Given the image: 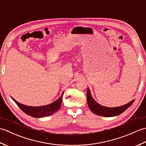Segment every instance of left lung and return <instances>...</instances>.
Masks as SVG:
<instances>
[{"label": "left lung", "instance_id": "left-lung-1", "mask_svg": "<svg viewBox=\"0 0 146 146\" xmlns=\"http://www.w3.org/2000/svg\"><path fill=\"white\" fill-rule=\"evenodd\" d=\"M87 102L89 108L93 113L98 115L103 116V117H115L117 116L120 113H123L125 110L131 106L134 103L135 100H133L129 103L125 105H123L122 106L118 107H107L102 106V105L98 104L94 98H93L90 90L88 88L87 89Z\"/></svg>", "mask_w": 146, "mask_h": 146}]
</instances>
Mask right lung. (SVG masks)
Here are the masks:
<instances>
[{
  "mask_svg": "<svg viewBox=\"0 0 146 146\" xmlns=\"http://www.w3.org/2000/svg\"><path fill=\"white\" fill-rule=\"evenodd\" d=\"M63 94L64 92L62 93L61 97L59 98L58 100H56L55 102H52V104L41 107L27 106V105L19 103V102L15 100V99H14L12 97L11 98L12 100L15 102V103L17 105V106L19 107L24 113H26V114L28 115L33 117L41 118L51 115H52L54 113H55L56 111H57L60 109L61 105L62 97H63Z\"/></svg>",
  "mask_w": 146,
  "mask_h": 146,
  "instance_id": "obj_1",
  "label": "right lung"
}]
</instances>
